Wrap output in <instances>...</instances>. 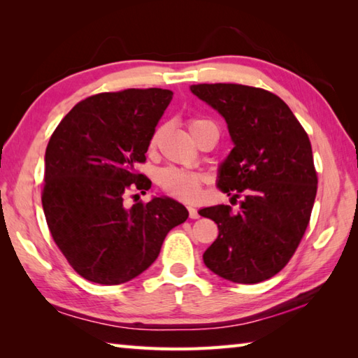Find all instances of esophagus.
<instances>
[{"label":"esophagus","instance_id":"1","mask_svg":"<svg viewBox=\"0 0 358 358\" xmlns=\"http://www.w3.org/2000/svg\"><path fill=\"white\" fill-rule=\"evenodd\" d=\"M187 210H189V217H191L192 220H196V218H200V214H199V210H196L195 208H187Z\"/></svg>","mask_w":358,"mask_h":358}]
</instances>
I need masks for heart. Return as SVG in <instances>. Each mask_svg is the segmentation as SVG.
<instances>
[{
	"mask_svg": "<svg viewBox=\"0 0 358 358\" xmlns=\"http://www.w3.org/2000/svg\"><path fill=\"white\" fill-rule=\"evenodd\" d=\"M204 124H212L210 121L192 118L189 120V131L191 134H196ZM158 141V131L152 135L150 146L154 148ZM206 181V177L200 172H192L186 169H180V167H166L158 173V185L162 191L167 195L173 196V199L183 200V201H194L196 196L200 195L201 187Z\"/></svg>",
	"mask_w": 358,
	"mask_h": 358,
	"instance_id": "1",
	"label": "heart"
}]
</instances>
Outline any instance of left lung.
Listing matches in <instances>:
<instances>
[{"label": "left lung", "instance_id": "left-lung-1", "mask_svg": "<svg viewBox=\"0 0 358 358\" xmlns=\"http://www.w3.org/2000/svg\"><path fill=\"white\" fill-rule=\"evenodd\" d=\"M191 90L226 120L235 146L218 189L241 199L238 214L224 204L200 210L218 226L204 264L234 283H260L289 263L309 224L318 183L309 136L269 90L232 83Z\"/></svg>", "mask_w": 358, "mask_h": 358}]
</instances>
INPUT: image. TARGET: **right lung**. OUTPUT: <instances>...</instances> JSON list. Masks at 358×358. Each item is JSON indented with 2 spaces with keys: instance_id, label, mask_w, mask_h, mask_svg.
Listing matches in <instances>:
<instances>
[{
  "instance_id": "obj_1",
  "label": "right lung",
  "mask_w": 358,
  "mask_h": 358,
  "mask_svg": "<svg viewBox=\"0 0 358 358\" xmlns=\"http://www.w3.org/2000/svg\"><path fill=\"white\" fill-rule=\"evenodd\" d=\"M167 89L103 92L75 104L53 131L44 157L43 209L52 238L83 278L121 285L157 260L167 232L186 222L172 199L124 204L146 194L136 166L172 101ZM138 196V195H132Z\"/></svg>"
}]
</instances>
